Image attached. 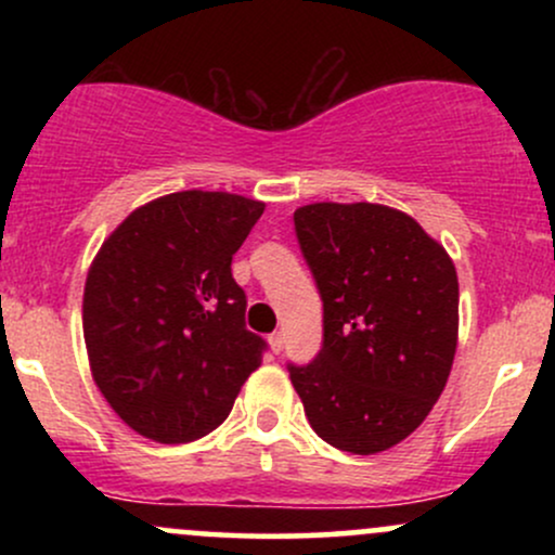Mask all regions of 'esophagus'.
<instances>
[{"label": "esophagus", "instance_id": "1", "mask_svg": "<svg viewBox=\"0 0 555 555\" xmlns=\"http://www.w3.org/2000/svg\"><path fill=\"white\" fill-rule=\"evenodd\" d=\"M269 344H271L273 354H282L284 352V334H282V331H273V334L269 336Z\"/></svg>", "mask_w": 555, "mask_h": 555}]
</instances>
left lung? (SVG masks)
I'll use <instances>...</instances> for the list:
<instances>
[{"instance_id": "obj_1", "label": "left lung", "mask_w": 555, "mask_h": 555, "mask_svg": "<svg viewBox=\"0 0 555 555\" xmlns=\"http://www.w3.org/2000/svg\"><path fill=\"white\" fill-rule=\"evenodd\" d=\"M299 250L323 299V347L286 365L323 441L378 454L420 428L449 380L460 282L443 245L378 203L295 211Z\"/></svg>"}]
</instances>
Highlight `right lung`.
Returning <instances> with one entry per match:
<instances>
[{"instance_id":"add662e5","label":"right lung","mask_w":555,"mask_h":555,"mask_svg":"<svg viewBox=\"0 0 555 555\" xmlns=\"http://www.w3.org/2000/svg\"><path fill=\"white\" fill-rule=\"evenodd\" d=\"M266 203L182 190L132 211L101 245L82 295L99 391L140 436L190 443L219 428L266 341L245 328L232 256Z\"/></svg>"}]
</instances>
